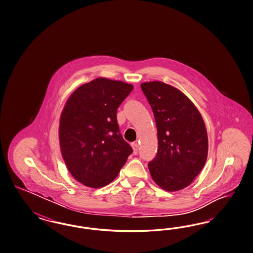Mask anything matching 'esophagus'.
I'll use <instances>...</instances> for the list:
<instances>
[{"label":"esophagus","mask_w":253,"mask_h":253,"mask_svg":"<svg viewBox=\"0 0 253 253\" xmlns=\"http://www.w3.org/2000/svg\"><path fill=\"white\" fill-rule=\"evenodd\" d=\"M132 149H133V155H137L138 153V145L137 143H132L131 144Z\"/></svg>","instance_id":"esophagus-1"}]
</instances>
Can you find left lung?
<instances>
[{"label":"left lung","mask_w":253,"mask_h":253,"mask_svg":"<svg viewBox=\"0 0 253 253\" xmlns=\"http://www.w3.org/2000/svg\"><path fill=\"white\" fill-rule=\"evenodd\" d=\"M153 110L159 148L148 163L156 184L166 191L188 186L204 167L208 156L205 123L190 99L161 82L141 84Z\"/></svg>","instance_id":"8db88e82"}]
</instances>
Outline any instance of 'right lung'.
Returning a JSON list of instances; mask_svg holds the SVG:
<instances>
[{
    "label": "right lung",
    "mask_w": 253,
    "mask_h": 253,
    "mask_svg": "<svg viewBox=\"0 0 253 253\" xmlns=\"http://www.w3.org/2000/svg\"><path fill=\"white\" fill-rule=\"evenodd\" d=\"M133 86L97 78L67 101L59 124L62 157L71 175L92 188L110 184L132 152L120 132L117 109Z\"/></svg>",
    "instance_id": "right-lung-1"
}]
</instances>
